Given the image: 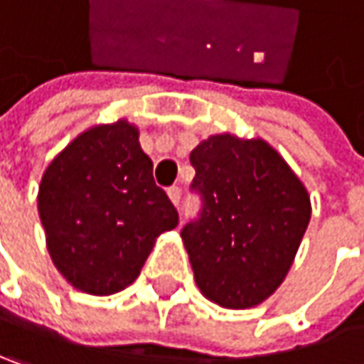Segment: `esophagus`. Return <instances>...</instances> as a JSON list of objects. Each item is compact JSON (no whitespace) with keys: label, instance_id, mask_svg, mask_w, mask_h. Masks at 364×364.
I'll return each instance as SVG.
<instances>
[{"label":"esophagus","instance_id":"esophagus-1","mask_svg":"<svg viewBox=\"0 0 364 364\" xmlns=\"http://www.w3.org/2000/svg\"><path fill=\"white\" fill-rule=\"evenodd\" d=\"M168 198H171V202L175 206H179V202H181V187H177V185L168 187Z\"/></svg>","mask_w":364,"mask_h":364}]
</instances>
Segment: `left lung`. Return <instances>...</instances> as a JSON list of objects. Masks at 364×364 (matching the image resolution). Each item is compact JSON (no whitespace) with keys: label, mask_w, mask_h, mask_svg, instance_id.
Masks as SVG:
<instances>
[{"label":"left lung","mask_w":364,"mask_h":364,"mask_svg":"<svg viewBox=\"0 0 364 364\" xmlns=\"http://www.w3.org/2000/svg\"><path fill=\"white\" fill-rule=\"evenodd\" d=\"M202 198L181 231L200 291L223 309H250L285 279L311 220V198L262 139L213 135L189 156Z\"/></svg>","instance_id":"1"}]
</instances>
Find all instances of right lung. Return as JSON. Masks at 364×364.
I'll use <instances>...</instances> for the list:
<instances>
[{
  "label": "right lung",
  "mask_w": 364,
  "mask_h": 364,
  "mask_svg": "<svg viewBox=\"0 0 364 364\" xmlns=\"http://www.w3.org/2000/svg\"><path fill=\"white\" fill-rule=\"evenodd\" d=\"M127 120L81 133L46 168L39 216L55 269L77 289L110 296L139 277L179 215Z\"/></svg>",
  "instance_id": "right-lung-1"
}]
</instances>
